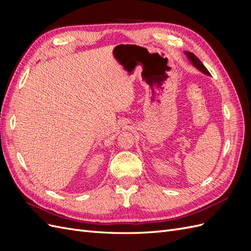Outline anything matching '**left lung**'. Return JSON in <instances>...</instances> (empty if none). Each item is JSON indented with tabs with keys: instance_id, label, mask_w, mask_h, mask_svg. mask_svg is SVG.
<instances>
[{
	"instance_id": "left-lung-1",
	"label": "left lung",
	"mask_w": 251,
	"mask_h": 251,
	"mask_svg": "<svg viewBox=\"0 0 251 251\" xmlns=\"http://www.w3.org/2000/svg\"><path fill=\"white\" fill-rule=\"evenodd\" d=\"M184 54L186 55V57L188 58L189 62L192 63V65H193L195 68H197V69H198L199 71H201V72L204 73V74L210 75L209 72H208V70H207L206 68H205V66L201 63V60H200L198 57H197V56L194 54V53L189 52V51H184Z\"/></svg>"
}]
</instances>
